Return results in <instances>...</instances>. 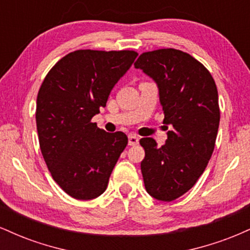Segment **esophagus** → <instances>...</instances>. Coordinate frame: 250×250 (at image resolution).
<instances>
[{
    "label": "esophagus",
    "mask_w": 250,
    "mask_h": 250,
    "mask_svg": "<svg viewBox=\"0 0 250 250\" xmlns=\"http://www.w3.org/2000/svg\"><path fill=\"white\" fill-rule=\"evenodd\" d=\"M128 143H129V146L139 145V137H137L136 135L130 134V135H129V137H128Z\"/></svg>",
    "instance_id": "1"
}]
</instances>
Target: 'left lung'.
I'll return each mask as SVG.
<instances>
[{
  "mask_svg": "<svg viewBox=\"0 0 250 250\" xmlns=\"http://www.w3.org/2000/svg\"><path fill=\"white\" fill-rule=\"evenodd\" d=\"M134 65L156 82L163 123L173 125L161 147L151 137L140 140L146 190L170 202L193 187L213 154L220 123L217 88L202 63L173 48L143 53Z\"/></svg>",
  "mask_w": 250,
  "mask_h": 250,
  "instance_id": "left-lung-1",
  "label": "left lung"
}]
</instances>
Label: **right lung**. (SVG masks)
Masks as SVG:
<instances>
[{"label": "right lung", "instance_id": "right-lung-1", "mask_svg": "<svg viewBox=\"0 0 250 250\" xmlns=\"http://www.w3.org/2000/svg\"><path fill=\"white\" fill-rule=\"evenodd\" d=\"M136 56L133 50H76L43 80L36 101L40 148L54 181L74 199L103 194L127 146L125 133H107L91 119Z\"/></svg>", "mask_w": 250, "mask_h": 250}]
</instances>
